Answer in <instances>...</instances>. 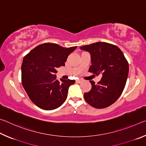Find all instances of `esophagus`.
Wrapping results in <instances>:
<instances>
[{
    "label": "esophagus",
    "mask_w": 146,
    "mask_h": 146,
    "mask_svg": "<svg viewBox=\"0 0 146 146\" xmlns=\"http://www.w3.org/2000/svg\"><path fill=\"white\" fill-rule=\"evenodd\" d=\"M76 83H78V84L82 83V80H80V79H78V80H76Z\"/></svg>",
    "instance_id": "obj_1"
}]
</instances>
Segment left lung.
Here are the masks:
<instances>
[{"label": "left lung", "mask_w": 146, "mask_h": 146, "mask_svg": "<svg viewBox=\"0 0 146 146\" xmlns=\"http://www.w3.org/2000/svg\"><path fill=\"white\" fill-rule=\"evenodd\" d=\"M80 49L90 53L89 71L102 75L97 84L90 81L91 89L84 94V99L95 108H107L120 97L124 89L129 73L127 61L118 47L107 42H99Z\"/></svg>", "instance_id": "1"}]
</instances>
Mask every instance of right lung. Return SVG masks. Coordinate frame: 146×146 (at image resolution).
Segmentation results:
<instances>
[{"label":"right lung","instance_id":"obj_1","mask_svg":"<svg viewBox=\"0 0 146 146\" xmlns=\"http://www.w3.org/2000/svg\"><path fill=\"white\" fill-rule=\"evenodd\" d=\"M77 48H65L56 44H40L24 56L21 66L22 84L35 104L44 110L60 107L68 97L74 80L56 78L57 68L65 66L68 56Z\"/></svg>","mask_w":146,"mask_h":146}]
</instances>
